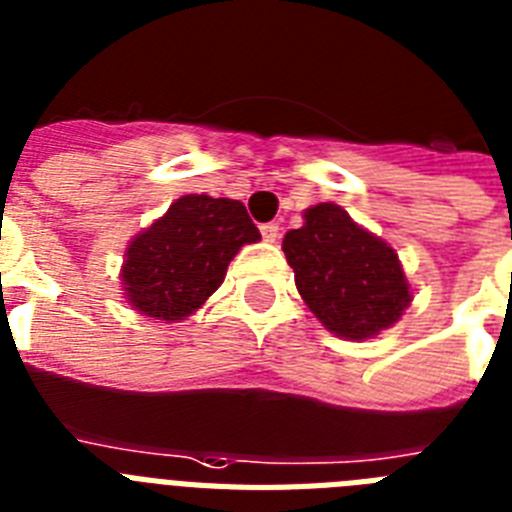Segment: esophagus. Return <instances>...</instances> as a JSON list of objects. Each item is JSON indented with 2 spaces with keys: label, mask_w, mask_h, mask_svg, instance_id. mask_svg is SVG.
<instances>
[{
  "label": "esophagus",
  "mask_w": 512,
  "mask_h": 512,
  "mask_svg": "<svg viewBox=\"0 0 512 512\" xmlns=\"http://www.w3.org/2000/svg\"><path fill=\"white\" fill-rule=\"evenodd\" d=\"M261 235H264L266 243H277V238H280V225H274V222L261 225Z\"/></svg>",
  "instance_id": "esophagus-1"
}]
</instances>
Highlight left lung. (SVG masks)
<instances>
[{
	"label": "left lung",
	"mask_w": 512,
	"mask_h": 512,
	"mask_svg": "<svg viewBox=\"0 0 512 512\" xmlns=\"http://www.w3.org/2000/svg\"><path fill=\"white\" fill-rule=\"evenodd\" d=\"M295 287L329 332L366 340L398 322L413 293L395 248L337 204L303 211V227L282 240Z\"/></svg>",
	"instance_id": "8db88e82"
}]
</instances>
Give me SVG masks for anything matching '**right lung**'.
Wrapping results in <instances>:
<instances>
[{"label": "right lung", "mask_w": 512, "mask_h": 512, "mask_svg": "<svg viewBox=\"0 0 512 512\" xmlns=\"http://www.w3.org/2000/svg\"><path fill=\"white\" fill-rule=\"evenodd\" d=\"M261 240L246 206L232 198H177L125 251L122 290L135 311L162 322L185 319L225 282L235 253Z\"/></svg>", "instance_id": "1"}]
</instances>
